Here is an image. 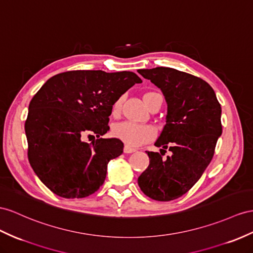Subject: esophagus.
I'll list each match as a JSON object with an SVG mask.
<instances>
[{
  "label": "esophagus",
  "mask_w": 253,
  "mask_h": 253,
  "mask_svg": "<svg viewBox=\"0 0 253 253\" xmlns=\"http://www.w3.org/2000/svg\"><path fill=\"white\" fill-rule=\"evenodd\" d=\"M135 151V148H133V147H131V146H128V145H125L124 146V153L125 154H131V153H134Z\"/></svg>",
  "instance_id": "esophagus-1"
}]
</instances>
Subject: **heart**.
<instances>
[{"label":"heart","mask_w":253,"mask_h":253,"mask_svg":"<svg viewBox=\"0 0 253 253\" xmlns=\"http://www.w3.org/2000/svg\"><path fill=\"white\" fill-rule=\"evenodd\" d=\"M123 100H124V97L121 96L113 102L111 108L112 115L116 116L120 114ZM112 134L114 138L123 141L129 146H140L156 138L157 130L152 125L138 124V123L132 122H122L113 126Z\"/></svg>","instance_id":"heart-1"}]
</instances>
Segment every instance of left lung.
<instances>
[{"label":"left lung","mask_w":253,"mask_h":253,"mask_svg":"<svg viewBox=\"0 0 253 253\" xmlns=\"http://www.w3.org/2000/svg\"><path fill=\"white\" fill-rule=\"evenodd\" d=\"M138 73L161 89L168 103L167 124L155 142L164 150L146 152L150 165L138 184L148 198L167 202L189 191L210 165L222 133L221 107L211 86L199 77L169 67ZM167 148L172 156L165 160Z\"/></svg>","instance_id":"obj_1"}]
</instances>
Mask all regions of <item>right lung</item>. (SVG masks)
<instances>
[{
	"label": "right lung",
	"mask_w": 253,
	"mask_h": 253,
	"mask_svg": "<svg viewBox=\"0 0 253 253\" xmlns=\"http://www.w3.org/2000/svg\"><path fill=\"white\" fill-rule=\"evenodd\" d=\"M142 80L131 71L71 70L55 75L34 95L25 121L28 158L53 193L80 199L99 189L111 159L123 153L119 139H103L113 102ZM95 134L92 144L84 141Z\"/></svg>",
	"instance_id": "add662e5"
}]
</instances>
